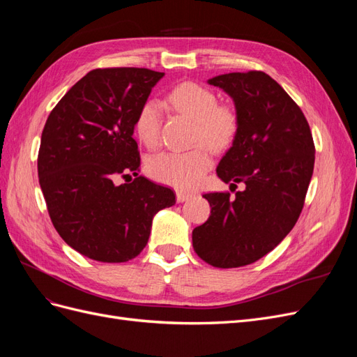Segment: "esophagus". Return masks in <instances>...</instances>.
<instances>
[{"label":"esophagus","instance_id":"obj_1","mask_svg":"<svg viewBox=\"0 0 357 357\" xmlns=\"http://www.w3.org/2000/svg\"><path fill=\"white\" fill-rule=\"evenodd\" d=\"M176 197H177V202H185V201H188L189 198H192V193L183 192V190H177Z\"/></svg>","mask_w":357,"mask_h":357}]
</instances>
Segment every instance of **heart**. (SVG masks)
<instances>
[{"label":"heart","mask_w":357,"mask_h":357,"mask_svg":"<svg viewBox=\"0 0 357 357\" xmlns=\"http://www.w3.org/2000/svg\"><path fill=\"white\" fill-rule=\"evenodd\" d=\"M174 109L195 121L193 142L202 143L185 152H162L147 162L152 178L178 189L198 186L211 167V150L228 147L238 131V114L232 105L218 104V96L208 88L185 82L168 93ZM162 109L155 100L146 101L135 117V132L147 147H156L160 137Z\"/></svg>","instance_id":"1"}]
</instances>
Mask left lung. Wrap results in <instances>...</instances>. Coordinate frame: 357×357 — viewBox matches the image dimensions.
<instances>
[{
	"label": "left lung",
	"mask_w": 357,
	"mask_h": 357,
	"mask_svg": "<svg viewBox=\"0 0 357 357\" xmlns=\"http://www.w3.org/2000/svg\"><path fill=\"white\" fill-rule=\"evenodd\" d=\"M210 84L234 100L238 131L218 176L244 190L205 193L208 220L192 232L193 250L215 268L253 264L283 241L304 207L314 143L304 113L262 71L215 75Z\"/></svg>",
	"instance_id": "obj_1"
}]
</instances>
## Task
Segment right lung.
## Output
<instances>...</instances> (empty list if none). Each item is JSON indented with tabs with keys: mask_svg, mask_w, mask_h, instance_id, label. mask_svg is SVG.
<instances>
[{
	"mask_svg": "<svg viewBox=\"0 0 357 357\" xmlns=\"http://www.w3.org/2000/svg\"><path fill=\"white\" fill-rule=\"evenodd\" d=\"M164 73L96 68L62 96L47 117L38 180L53 226L75 252L98 262L134 259L146 247L155 214L174 192L137 174L135 117Z\"/></svg>",
	"mask_w": 357,
	"mask_h": 357,
	"instance_id": "add662e5",
	"label": "right lung"
}]
</instances>
